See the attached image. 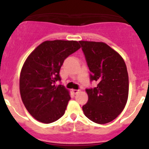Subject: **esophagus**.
<instances>
[{
	"label": "esophagus",
	"instance_id": "34e87169",
	"mask_svg": "<svg viewBox=\"0 0 149 149\" xmlns=\"http://www.w3.org/2000/svg\"><path fill=\"white\" fill-rule=\"evenodd\" d=\"M72 93H73L74 95H77L80 93V90H77V89H73V90H72Z\"/></svg>",
	"mask_w": 149,
	"mask_h": 149
}]
</instances>
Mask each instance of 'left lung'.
Returning <instances> with one entry per match:
<instances>
[{"mask_svg":"<svg viewBox=\"0 0 149 149\" xmlns=\"http://www.w3.org/2000/svg\"><path fill=\"white\" fill-rule=\"evenodd\" d=\"M91 72V81L98 83L86 89L87 103L84 115L97 124L112 122L124 110L128 98L127 67L121 55L101 42L80 41Z\"/></svg>","mask_w":149,"mask_h":149,"instance_id":"left-lung-1","label":"left lung"}]
</instances>
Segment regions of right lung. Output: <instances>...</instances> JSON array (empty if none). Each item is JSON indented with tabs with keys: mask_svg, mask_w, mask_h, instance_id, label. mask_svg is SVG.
Here are the masks:
<instances>
[{
	"mask_svg": "<svg viewBox=\"0 0 149 149\" xmlns=\"http://www.w3.org/2000/svg\"><path fill=\"white\" fill-rule=\"evenodd\" d=\"M81 48L77 41L53 40L41 43L27 56L19 80L22 100L29 113L37 121L49 124L65 113L69 91L55 86L66 57Z\"/></svg>",
	"mask_w": 149,
	"mask_h": 149,
	"instance_id": "obj_1",
	"label": "right lung"
}]
</instances>
